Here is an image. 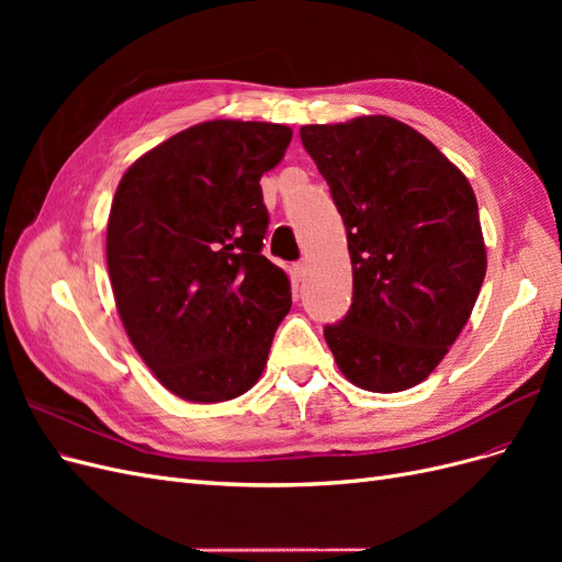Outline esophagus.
I'll use <instances>...</instances> for the list:
<instances>
[{
  "label": "esophagus",
  "mask_w": 562,
  "mask_h": 562,
  "mask_svg": "<svg viewBox=\"0 0 562 562\" xmlns=\"http://www.w3.org/2000/svg\"><path fill=\"white\" fill-rule=\"evenodd\" d=\"M304 271H307V262H304V260H300V262H295V265H293V274H295V279H302V277H304Z\"/></svg>",
  "instance_id": "34e87169"
}]
</instances>
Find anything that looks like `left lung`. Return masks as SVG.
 <instances>
[{
	"label": "left lung",
	"mask_w": 562,
	"mask_h": 562,
	"mask_svg": "<svg viewBox=\"0 0 562 562\" xmlns=\"http://www.w3.org/2000/svg\"><path fill=\"white\" fill-rule=\"evenodd\" d=\"M347 227L353 297L323 328L342 375L394 394L427 380L462 333L485 279L469 180L391 116L302 126Z\"/></svg>",
	"instance_id": "left-lung-1"
}]
</instances>
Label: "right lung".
Listing matches in <instances>:
<instances>
[{"instance_id": "right-lung-1", "label": "right lung", "mask_w": 562, "mask_h": 562, "mask_svg": "<svg viewBox=\"0 0 562 562\" xmlns=\"http://www.w3.org/2000/svg\"><path fill=\"white\" fill-rule=\"evenodd\" d=\"M293 138L281 124L203 122L135 161L116 187L108 269L119 316L176 396L220 403L262 375L291 312L269 262L260 178Z\"/></svg>"}]
</instances>
